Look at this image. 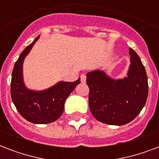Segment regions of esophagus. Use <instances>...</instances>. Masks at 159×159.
Listing matches in <instances>:
<instances>
[{"instance_id":"esophagus-1","label":"esophagus","mask_w":159,"mask_h":159,"mask_svg":"<svg viewBox=\"0 0 159 159\" xmlns=\"http://www.w3.org/2000/svg\"><path fill=\"white\" fill-rule=\"evenodd\" d=\"M80 78H81V82H86V79H87V77H86V75L82 74V75H81V77H80Z\"/></svg>"}]
</instances>
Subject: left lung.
<instances>
[{"label": "left lung", "mask_w": 159, "mask_h": 159, "mask_svg": "<svg viewBox=\"0 0 159 159\" xmlns=\"http://www.w3.org/2000/svg\"><path fill=\"white\" fill-rule=\"evenodd\" d=\"M129 53L130 64L123 78L114 79L102 70L87 73L90 111L97 120L106 125L129 123L140 113L148 98L145 68L132 48Z\"/></svg>", "instance_id": "left-lung-1"}]
</instances>
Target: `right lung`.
I'll return each mask as SVG.
<instances>
[{"label":"right lung","mask_w":159,"mask_h":159,"mask_svg":"<svg viewBox=\"0 0 159 159\" xmlns=\"http://www.w3.org/2000/svg\"><path fill=\"white\" fill-rule=\"evenodd\" d=\"M39 35L27 46L14 66L11 83V99L26 120L34 124H48L57 120L63 112L67 97L80 83V78L73 82H60L42 91L29 89L24 82L23 63Z\"/></svg>","instance_id":"add662e5"}]
</instances>
